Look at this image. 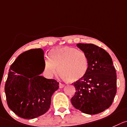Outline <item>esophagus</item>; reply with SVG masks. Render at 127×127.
<instances>
[{
  "label": "esophagus",
  "mask_w": 127,
  "mask_h": 127,
  "mask_svg": "<svg viewBox=\"0 0 127 127\" xmlns=\"http://www.w3.org/2000/svg\"><path fill=\"white\" fill-rule=\"evenodd\" d=\"M64 86H65V84H62V83H60V84H59V87H60V89L64 87Z\"/></svg>",
  "instance_id": "esophagus-1"
}]
</instances>
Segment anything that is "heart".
Instances as JSON below:
<instances>
[{
    "instance_id": "obj_1",
    "label": "heart",
    "mask_w": 127,
    "mask_h": 127,
    "mask_svg": "<svg viewBox=\"0 0 127 127\" xmlns=\"http://www.w3.org/2000/svg\"><path fill=\"white\" fill-rule=\"evenodd\" d=\"M57 68L65 80L76 82L82 78L87 72L88 57L84 52L69 47L53 49L49 54V60L45 62L44 70L51 76L56 74Z\"/></svg>"
}]
</instances>
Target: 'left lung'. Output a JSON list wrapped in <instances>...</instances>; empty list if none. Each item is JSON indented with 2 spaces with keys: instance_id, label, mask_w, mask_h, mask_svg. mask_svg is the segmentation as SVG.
I'll list each match as a JSON object with an SVG mask.
<instances>
[{
  "instance_id": "1",
  "label": "left lung",
  "mask_w": 127,
  "mask_h": 127,
  "mask_svg": "<svg viewBox=\"0 0 127 127\" xmlns=\"http://www.w3.org/2000/svg\"><path fill=\"white\" fill-rule=\"evenodd\" d=\"M87 54L89 68L85 75L73 83V107L83 113L95 115L110 107L117 92V75L111 57L92 43H78Z\"/></svg>"
}]
</instances>
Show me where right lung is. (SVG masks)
I'll list each match as a JSON object with an SVG mask.
<instances>
[{"label":"right lung","instance_id":"add662e5","mask_svg":"<svg viewBox=\"0 0 127 127\" xmlns=\"http://www.w3.org/2000/svg\"><path fill=\"white\" fill-rule=\"evenodd\" d=\"M44 59V65L39 59ZM43 51L31 49L20 54L11 65L5 85L8 107L17 116L32 119L49 109L52 95L59 88L54 79L40 75L44 70Z\"/></svg>","mask_w":127,"mask_h":127}]
</instances>
